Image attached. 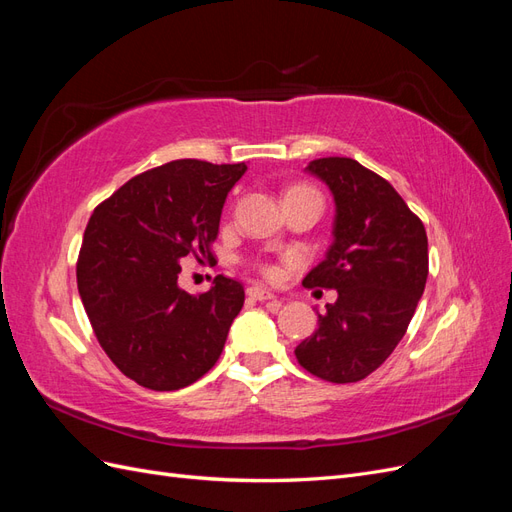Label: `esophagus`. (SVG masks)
I'll list each match as a JSON object with an SVG mask.
<instances>
[{
  "mask_svg": "<svg viewBox=\"0 0 512 512\" xmlns=\"http://www.w3.org/2000/svg\"><path fill=\"white\" fill-rule=\"evenodd\" d=\"M245 292H247V297L254 299V301H271V299H275L273 292H269L267 288H260V286H250Z\"/></svg>",
  "mask_w": 512,
  "mask_h": 512,
  "instance_id": "esophagus-1",
  "label": "esophagus"
}]
</instances>
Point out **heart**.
I'll return each instance as SVG.
<instances>
[{
  "label": "heart",
  "instance_id": "heart-1",
  "mask_svg": "<svg viewBox=\"0 0 512 512\" xmlns=\"http://www.w3.org/2000/svg\"><path fill=\"white\" fill-rule=\"evenodd\" d=\"M292 192H312V190H307V188H294ZM292 192H290V194H292ZM260 271L265 273V275L269 277V280H275V277L280 275V271H277V267H273V265H262Z\"/></svg>",
  "mask_w": 512,
  "mask_h": 512
}]
</instances>
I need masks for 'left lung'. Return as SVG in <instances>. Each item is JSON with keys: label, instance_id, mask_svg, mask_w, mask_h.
Segmentation results:
<instances>
[{"label": "left lung", "instance_id": "obj_1", "mask_svg": "<svg viewBox=\"0 0 512 512\" xmlns=\"http://www.w3.org/2000/svg\"><path fill=\"white\" fill-rule=\"evenodd\" d=\"M305 170L329 185L335 222L329 252L303 286L333 288L337 301L294 354L322 380L359 382L408 331L429 273L427 232L393 185L356 160L320 158Z\"/></svg>", "mask_w": 512, "mask_h": 512}]
</instances>
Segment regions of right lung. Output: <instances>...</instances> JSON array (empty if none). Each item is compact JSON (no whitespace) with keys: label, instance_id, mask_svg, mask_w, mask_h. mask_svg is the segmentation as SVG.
Segmentation results:
<instances>
[{"label":"right lung","instance_id":"right-lung-1","mask_svg":"<svg viewBox=\"0 0 512 512\" xmlns=\"http://www.w3.org/2000/svg\"><path fill=\"white\" fill-rule=\"evenodd\" d=\"M239 164L175 160L100 203L83 235L76 282L102 350L151 391H177L220 359L245 292L218 275L203 294L179 286L181 260L211 258Z\"/></svg>","mask_w":512,"mask_h":512}]
</instances>
